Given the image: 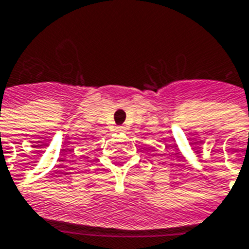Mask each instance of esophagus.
Masks as SVG:
<instances>
[{"label": "esophagus", "mask_w": 249, "mask_h": 249, "mask_svg": "<svg viewBox=\"0 0 249 249\" xmlns=\"http://www.w3.org/2000/svg\"><path fill=\"white\" fill-rule=\"evenodd\" d=\"M123 130H124V127H123V126L117 127V131H123Z\"/></svg>", "instance_id": "34e87169"}]
</instances>
